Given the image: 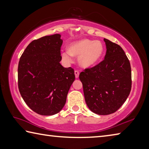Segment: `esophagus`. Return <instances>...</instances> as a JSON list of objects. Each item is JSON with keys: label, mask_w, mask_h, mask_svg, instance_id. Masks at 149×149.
I'll list each match as a JSON object with an SVG mask.
<instances>
[{"label": "esophagus", "mask_w": 149, "mask_h": 149, "mask_svg": "<svg viewBox=\"0 0 149 149\" xmlns=\"http://www.w3.org/2000/svg\"><path fill=\"white\" fill-rule=\"evenodd\" d=\"M74 74H75V77L78 79L79 77V71L78 70H74Z\"/></svg>", "instance_id": "obj_1"}]
</instances>
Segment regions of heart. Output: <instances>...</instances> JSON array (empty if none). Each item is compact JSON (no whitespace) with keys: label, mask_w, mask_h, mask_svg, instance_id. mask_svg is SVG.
Masks as SVG:
<instances>
[{"label":"heart","mask_w":149,"mask_h":149,"mask_svg":"<svg viewBox=\"0 0 149 149\" xmlns=\"http://www.w3.org/2000/svg\"><path fill=\"white\" fill-rule=\"evenodd\" d=\"M103 53L104 46L101 41L83 39L72 43L69 49H66L62 52L61 56L68 63L72 62L73 56H79V65L82 67L88 68L97 63Z\"/></svg>","instance_id":"b5f03b06"}]
</instances>
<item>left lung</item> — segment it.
Listing matches in <instances>:
<instances>
[{"instance_id":"obj_1","label":"left lung","mask_w":149,"mask_h":149,"mask_svg":"<svg viewBox=\"0 0 149 149\" xmlns=\"http://www.w3.org/2000/svg\"><path fill=\"white\" fill-rule=\"evenodd\" d=\"M104 41L105 58L79 75L88 108L100 115L115 113L126 101L132 88L131 66L123 49L108 39Z\"/></svg>"}]
</instances>
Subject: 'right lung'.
<instances>
[{
	"mask_svg": "<svg viewBox=\"0 0 149 149\" xmlns=\"http://www.w3.org/2000/svg\"><path fill=\"white\" fill-rule=\"evenodd\" d=\"M59 34L33 40L20 57L18 88L29 107L38 114L54 115L63 108L75 79L74 69L60 64Z\"/></svg>",
	"mask_w": 149,
	"mask_h": 149,
	"instance_id": "right-lung-1",
	"label": "right lung"
}]
</instances>
